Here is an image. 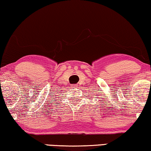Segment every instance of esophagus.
<instances>
[{"instance_id":"esophagus-1","label":"esophagus","mask_w":151,"mask_h":151,"mask_svg":"<svg viewBox=\"0 0 151 151\" xmlns=\"http://www.w3.org/2000/svg\"><path fill=\"white\" fill-rule=\"evenodd\" d=\"M72 87H76V85H72Z\"/></svg>"}]
</instances>
